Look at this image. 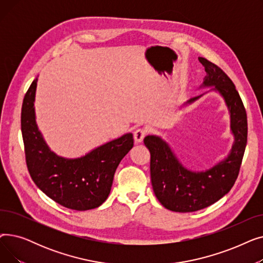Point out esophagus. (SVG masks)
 Wrapping results in <instances>:
<instances>
[{
	"label": "esophagus",
	"mask_w": 263,
	"mask_h": 263,
	"mask_svg": "<svg viewBox=\"0 0 263 263\" xmlns=\"http://www.w3.org/2000/svg\"><path fill=\"white\" fill-rule=\"evenodd\" d=\"M145 135H146V130H144V129H137V130H135L134 134H133L135 143H137V144L142 143Z\"/></svg>",
	"instance_id": "1"
}]
</instances>
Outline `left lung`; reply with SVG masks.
I'll list each match as a JSON object with an SVG mask.
<instances>
[{"label":"left lung","mask_w":263,"mask_h":263,"mask_svg":"<svg viewBox=\"0 0 263 263\" xmlns=\"http://www.w3.org/2000/svg\"><path fill=\"white\" fill-rule=\"evenodd\" d=\"M206 76L198 89L212 87L222 97L230 118L233 143L228 155L204 171H192L178 159L170 144L159 135H147L145 146L150 151V175L159 201L174 212H195L206 208L231 190L236 182L247 143V116L240 95L227 74L213 63L198 58ZM204 92V93H206ZM193 97L180 107L197 101Z\"/></svg>","instance_id":"obj_1"}]
</instances>
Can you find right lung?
Here are the masks:
<instances>
[{
	"label": "right lung",
	"instance_id": "right-lung-1",
	"mask_svg": "<svg viewBox=\"0 0 263 263\" xmlns=\"http://www.w3.org/2000/svg\"><path fill=\"white\" fill-rule=\"evenodd\" d=\"M37 82L38 77L24 96L21 112L26 164L33 181L48 197L68 209L98 208L109 195L120 161L133 147V135L123 134L78 158L59 156L51 150L36 122Z\"/></svg>",
	"mask_w": 263,
	"mask_h": 263
}]
</instances>
